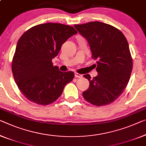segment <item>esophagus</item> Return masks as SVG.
Here are the masks:
<instances>
[{
	"label": "esophagus",
	"mask_w": 146,
	"mask_h": 146,
	"mask_svg": "<svg viewBox=\"0 0 146 146\" xmlns=\"http://www.w3.org/2000/svg\"><path fill=\"white\" fill-rule=\"evenodd\" d=\"M75 77L76 78H82L83 77V76L80 74H78L77 72H75Z\"/></svg>",
	"instance_id": "obj_1"
}]
</instances>
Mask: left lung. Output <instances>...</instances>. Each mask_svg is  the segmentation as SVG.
<instances>
[{"label": "left lung", "mask_w": 146, "mask_h": 146, "mask_svg": "<svg viewBox=\"0 0 146 146\" xmlns=\"http://www.w3.org/2000/svg\"><path fill=\"white\" fill-rule=\"evenodd\" d=\"M90 46L92 59L98 73L89 82V87L83 92L87 101L97 106L111 104L121 95L129 82L133 69V59L124 35L110 25L93 21L75 25Z\"/></svg>", "instance_id": "obj_1"}]
</instances>
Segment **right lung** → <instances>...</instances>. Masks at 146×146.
Masks as SVG:
<instances>
[{
    "instance_id": "obj_1",
    "label": "right lung",
    "mask_w": 146,
    "mask_h": 146,
    "mask_svg": "<svg viewBox=\"0 0 146 146\" xmlns=\"http://www.w3.org/2000/svg\"><path fill=\"white\" fill-rule=\"evenodd\" d=\"M77 33L72 26L48 23L33 27L20 37L12 70L20 91L30 101L43 106L51 104L73 80V72H62L51 60L62 45Z\"/></svg>"
}]
</instances>
